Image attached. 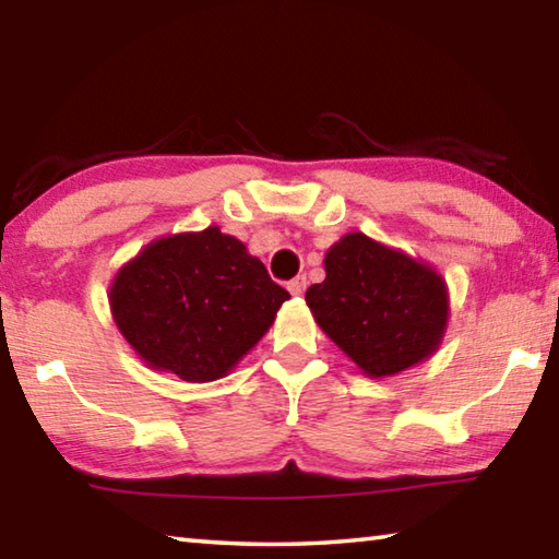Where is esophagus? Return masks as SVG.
<instances>
[{"label": "esophagus", "instance_id": "34e87169", "mask_svg": "<svg viewBox=\"0 0 559 559\" xmlns=\"http://www.w3.org/2000/svg\"><path fill=\"white\" fill-rule=\"evenodd\" d=\"M306 286H308L306 276H298V278H293V281L288 283V290H290V296H302V290H306Z\"/></svg>", "mask_w": 559, "mask_h": 559}]
</instances>
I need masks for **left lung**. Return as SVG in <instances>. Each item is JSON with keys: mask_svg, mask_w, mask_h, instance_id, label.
<instances>
[{"mask_svg": "<svg viewBox=\"0 0 559 559\" xmlns=\"http://www.w3.org/2000/svg\"><path fill=\"white\" fill-rule=\"evenodd\" d=\"M320 330L372 380L437 353L449 325V288L409 253L345 234L325 253V281L306 290Z\"/></svg>", "mask_w": 559, "mask_h": 559, "instance_id": "1", "label": "left lung"}]
</instances>
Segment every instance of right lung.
I'll return each instance as SVG.
<instances>
[{
    "label": "right lung",
    "mask_w": 559,
    "mask_h": 559,
    "mask_svg": "<svg viewBox=\"0 0 559 559\" xmlns=\"http://www.w3.org/2000/svg\"><path fill=\"white\" fill-rule=\"evenodd\" d=\"M288 298L219 226L150 241L122 263L108 290L112 320L135 355L185 382L229 374Z\"/></svg>",
    "instance_id": "right-lung-1"
}]
</instances>
